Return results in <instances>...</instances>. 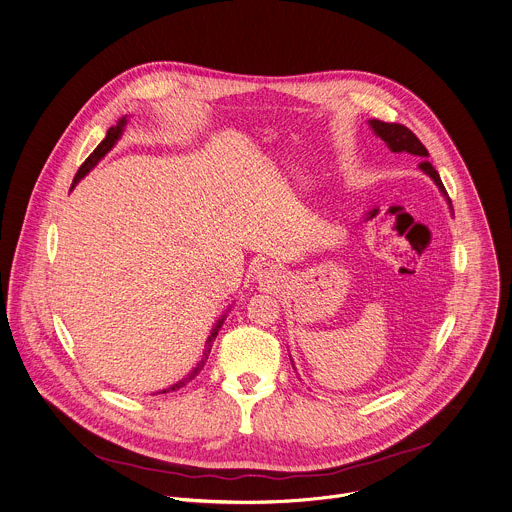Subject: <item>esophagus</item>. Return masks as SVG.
<instances>
[{"label":"esophagus","instance_id":"1","mask_svg":"<svg viewBox=\"0 0 512 512\" xmlns=\"http://www.w3.org/2000/svg\"><path fill=\"white\" fill-rule=\"evenodd\" d=\"M260 270H262V272H266V264H260Z\"/></svg>","mask_w":512,"mask_h":512}]
</instances>
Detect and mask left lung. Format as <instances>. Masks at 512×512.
<instances>
[{
	"label": "left lung",
	"instance_id": "8db88e82",
	"mask_svg": "<svg viewBox=\"0 0 512 512\" xmlns=\"http://www.w3.org/2000/svg\"><path fill=\"white\" fill-rule=\"evenodd\" d=\"M369 127L373 129V133H375L377 137H381V141H385V145H387L389 151H393V153H410V155H416V157H422V159H426V157L430 155L428 149L422 145V141H420L410 129L403 127V125H397V123H383V121L371 119V121H369ZM420 169H422L426 175L432 177V181L438 185V189L442 191V195L446 197L448 206H450V210H452V201H450V197H448V193H446V189H444V183H442L438 171L432 167V163H430V161H422V163H420ZM292 367H294V363H292Z\"/></svg>",
	"mask_w": 512,
	"mask_h": 512
}]
</instances>
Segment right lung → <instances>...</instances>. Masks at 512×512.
Masks as SVG:
<instances>
[{"instance_id": "1", "label": "right lung", "mask_w": 512, "mask_h": 512, "mask_svg": "<svg viewBox=\"0 0 512 512\" xmlns=\"http://www.w3.org/2000/svg\"><path fill=\"white\" fill-rule=\"evenodd\" d=\"M125 125H127V117H123V119H119V123L115 125V127H111L109 131H107V137L100 141V145L88 155V159L80 165V169H78V173H76V177H74V181H72V187L102 159L105 157L115 145H117V141L121 139V135H123V131H125ZM228 311H230V306H228ZM228 311L216 321V325H214V329H212V333H210V337H208V341H206V349H203V357H201V361L183 377V379H179L177 383H173L171 387H167V389H161V391H157V393H169V391H175V389H179V387H183V385H187L201 369H203V365H206V361H208V355H210V351H212V345H214V341H216V337H218V333H220V329H222V325H224V321H226V317H228Z\"/></svg>"}]
</instances>
